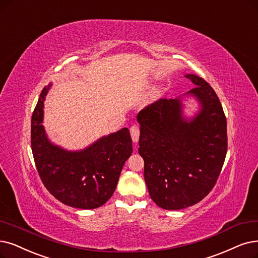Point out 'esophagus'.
<instances>
[{
	"mask_svg": "<svg viewBox=\"0 0 258 258\" xmlns=\"http://www.w3.org/2000/svg\"><path fill=\"white\" fill-rule=\"evenodd\" d=\"M130 135L131 139L135 143H138L139 138H140V127L138 125H133L130 128Z\"/></svg>",
	"mask_w": 258,
	"mask_h": 258,
	"instance_id": "obj_1",
	"label": "esophagus"
}]
</instances>
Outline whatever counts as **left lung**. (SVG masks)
Segmentation results:
<instances>
[{"label": "left lung", "instance_id": "obj_1", "mask_svg": "<svg viewBox=\"0 0 258 258\" xmlns=\"http://www.w3.org/2000/svg\"><path fill=\"white\" fill-rule=\"evenodd\" d=\"M196 86L186 95L197 98L195 117L183 116L182 99L161 98L138 114L139 153L152 201L164 210L198 203L215 186L228 149L226 118L214 89L187 74Z\"/></svg>", "mask_w": 258, "mask_h": 258}]
</instances>
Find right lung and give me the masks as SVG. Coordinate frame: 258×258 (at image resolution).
Listing matches in <instances>:
<instances>
[{
	"label": "right lung",
	"instance_id": "obj_1",
	"mask_svg": "<svg viewBox=\"0 0 258 258\" xmlns=\"http://www.w3.org/2000/svg\"><path fill=\"white\" fill-rule=\"evenodd\" d=\"M49 88L50 85L41 92L30 129V144L40 179L63 204L76 209H97L114 192L123 164L133 151L129 129L122 128L102 137L79 151L54 145L42 125L44 99Z\"/></svg>",
	"mask_w": 258,
	"mask_h": 258
}]
</instances>
